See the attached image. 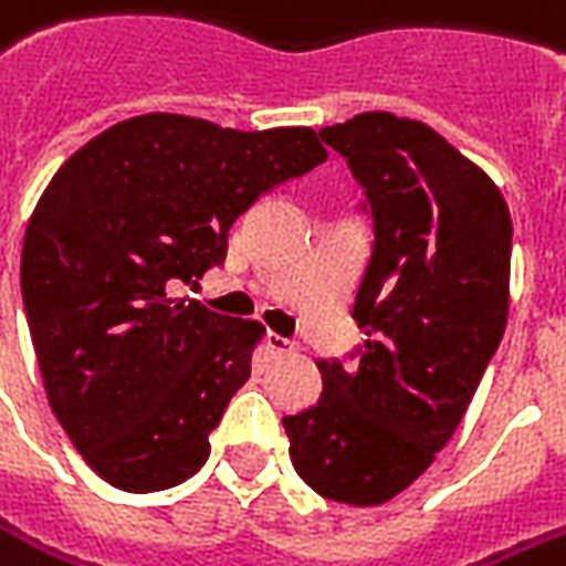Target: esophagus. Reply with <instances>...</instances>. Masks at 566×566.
Instances as JSON below:
<instances>
[{
    "label": "esophagus",
    "mask_w": 566,
    "mask_h": 566,
    "mask_svg": "<svg viewBox=\"0 0 566 566\" xmlns=\"http://www.w3.org/2000/svg\"><path fill=\"white\" fill-rule=\"evenodd\" d=\"M265 347H269L272 354H294V350H297V342H291V338H282V335L269 332V335H265Z\"/></svg>",
    "instance_id": "34e87169"
}]
</instances>
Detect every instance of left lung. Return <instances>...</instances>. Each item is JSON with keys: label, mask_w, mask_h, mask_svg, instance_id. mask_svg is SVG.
I'll use <instances>...</instances> for the list:
<instances>
[{"label": "left lung", "mask_w": 566, "mask_h": 566, "mask_svg": "<svg viewBox=\"0 0 566 566\" xmlns=\"http://www.w3.org/2000/svg\"><path fill=\"white\" fill-rule=\"evenodd\" d=\"M319 137L347 159L373 219L350 306L366 342L354 366L319 360V400L282 422L313 492L373 507L426 473L495 357L511 212L485 171L419 122L363 112Z\"/></svg>", "instance_id": "left-lung-1"}]
</instances>
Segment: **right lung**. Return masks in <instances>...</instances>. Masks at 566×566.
Listing matches in <instances>:
<instances>
[{
	"label": "right lung",
	"mask_w": 566,
	"mask_h": 566,
	"mask_svg": "<svg viewBox=\"0 0 566 566\" xmlns=\"http://www.w3.org/2000/svg\"><path fill=\"white\" fill-rule=\"evenodd\" d=\"M319 163L310 127L153 112L55 171L24 234L21 294L52 413L108 485L163 492L206 463L263 325L171 287L222 265L234 219Z\"/></svg>",
	"instance_id": "1"
}]
</instances>
